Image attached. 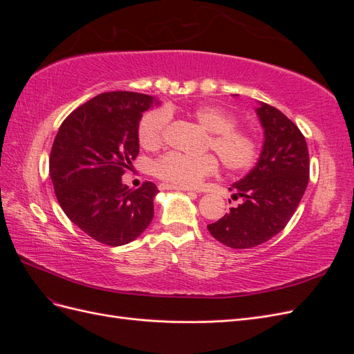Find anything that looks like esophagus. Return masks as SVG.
Instances as JSON below:
<instances>
[{
	"label": "esophagus",
	"mask_w": 354,
	"mask_h": 354,
	"mask_svg": "<svg viewBox=\"0 0 354 354\" xmlns=\"http://www.w3.org/2000/svg\"><path fill=\"white\" fill-rule=\"evenodd\" d=\"M159 189L160 190H183V192H189V189H186V187H178V186H173V185H160Z\"/></svg>",
	"instance_id": "esophagus-1"
}]
</instances>
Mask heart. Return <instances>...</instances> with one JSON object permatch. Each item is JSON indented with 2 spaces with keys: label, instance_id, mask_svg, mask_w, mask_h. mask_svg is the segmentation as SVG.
I'll use <instances>...</instances> for the list:
<instances>
[{
  "label": "heart",
  "instance_id": "obj_1",
  "mask_svg": "<svg viewBox=\"0 0 354 354\" xmlns=\"http://www.w3.org/2000/svg\"><path fill=\"white\" fill-rule=\"evenodd\" d=\"M190 118L208 131L207 147L218 156L224 168L242 171L251 167L257 158L254 138L236 127V116L217 104H202L190 112ZM168 125V113L162 109L147 112L138 124V142L149 151L159 147ZM212 155L186 156L168 152L153 164V174L168 185L194 187L217 171Z\"/></svg>",
  "mask_w": 354,
  "mask_h": 354
}]
</instances>
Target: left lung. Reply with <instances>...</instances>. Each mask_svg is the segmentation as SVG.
<instances>
[{"label":"left lung","mask_w":354,"mask_h":354,"mask_svg":"<svg viewBox=\"0 0 354 354\" xmlns=\"http://www.w3.org/2000/svg\"><path fill=\"white\" fill-rule=\"evenodd\" d=\"M264 142L255 167L233 183V198H242L208 230L223 245L246 250L279 233L301 201L308 183V151L298 127L273 106L259 102L255 109Z\"/></svg>","instance_id":"8db88e82"}]
</instances>
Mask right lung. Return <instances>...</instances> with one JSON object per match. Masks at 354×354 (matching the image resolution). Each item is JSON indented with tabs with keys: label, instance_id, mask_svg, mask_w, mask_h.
Returning a JSON list of instances; mask_svg holds the SVG:
<instances>
[{
	"label": "right lung",
	"instance_id": "add662e5",
	"mask_svg": "<svg viewBox=\"0 0 354 354\" xmlns=\"http://www.w3.org/2000/svg\"><path fill=\"white\" fill-rule=\"evenodd\" d=\"M159 102L152 95L109 91L75 109L56 134L50 177L62 209L77 226L104 245L130 243L153 218L158 187L136 190L122 183L138 155V124Z\"/></svg>",
	"mask_w": 354,
	"mask_h": 354
}]
</instances>
